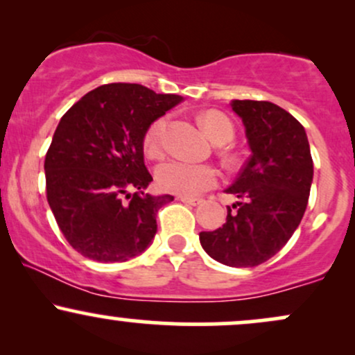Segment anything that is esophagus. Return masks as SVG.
<instances>
[{"label":"esophagus","mask_w":355,"mask_h":355,"mask_svg":"<svg viewBox=\"0 0 355 355\" xmlns=\"http://www.w3.org/2000/svg\"><path fill=\"white\" fill-rule=\"evenodd\" d=\"M178 200L183 202V203H187V205H193V207L200 205V203H202V198H195V197H183V195H180V197H178Z\"/></svg>","instance_id":"34e87169"}]
</instances>
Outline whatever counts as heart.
<instances>
[{
    "mask_svg": "<svg viewBox=\"0 0 355 355\" xmlns=\"http://www.w3.org/2000/svg\"><path fill=\"white\" fill-rule=\"evenodd\" d=\"M168 118L165 115L155 118L144 133V150L148 157H158L162 153V137ZM200 123L211 140L217 144H225L234 138L235 126L225 113L217 110H209L200 116ZM157 183L162 190L170 193L191 197L214 189L218 182V172L210 165L189 164L183 160H168L158 165Z\"/></svg>",
    "mask_w": 355,
    "mask_h": 355,
    "instance_id": "1",
    "label": "heart"
}]
</instances>
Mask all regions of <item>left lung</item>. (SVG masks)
<instances>
[{
	"instance_id": "8db88e82",
	"label": "left lung",
	"mask_w": 355,
	"mask_h": 355,
	"mask_svg": "<svg viewBox=\"0 0 355 355\" xmlns=\"http://www.w3.org/2000/svg\"><path fill=\"white\" fill-rule=\"evenodd\" d=\"M252 155L227 189L237 203L227 207V222L200 232L203 250L229 267L267 262L292 237L311 193L313 162L304 126L270 101L234 100Z\"/></svg>"
}]
</instances>
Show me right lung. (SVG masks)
I'll use <instances>...</instances> for the list:
<instances>
[{
	"instance_id": "add662e5",
	"label": "right lung",
	"mask_w": 355,
	"mask_h": 355,
	"mask_svg": "<svg viewBox=\"0 0 355 355\" xmlns=\"http://www.w3.org/2000/svg\"><path fill=\"white\" fill-rule=\"evenodd\" d=\"M182 100L144 85L110 83L61 116L44 158L46 198L78 254L125 262L152 243L158 210L173 197L144 191L153 180L144 162V133Z\"/></svg>"
}]
</instances>
